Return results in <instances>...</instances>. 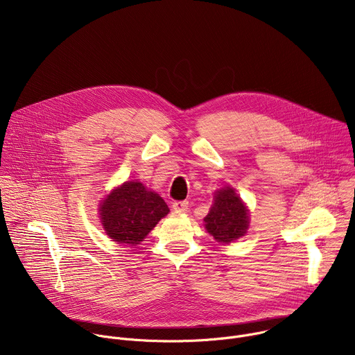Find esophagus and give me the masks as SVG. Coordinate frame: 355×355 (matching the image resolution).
Masks as SVG:
<instances>
[{
  "label": "esophagus",
  "instance_id": "1",
  "mask_svg": "<svg viewBox=\"0 0 355 355\" xmlns=\"http://www.w3.org/2000/svg\"><path fill=\"white\" fill-rule=\"evenodd\" d=\"M173 208L177 212H184L188 209V200H175L173 202Z\"/></svg>",
  "mask_w": 355,
  "mask_h": 355
}]
</instances>
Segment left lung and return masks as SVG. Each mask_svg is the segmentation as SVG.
I'll return each instance as SVG.
<instances>
[{"mask_svg": "<svg viewBox=\"0 0 355 355\" xmlns=\"http://www.w3.org/2000/svg\"><path fill=\"white\" fill-rule=\"evenodd\" d=\"M207 230L219 241L232 243L244 236L248 227V212L233 188L216 193L215 204L205 218Z\"/></svg>", "mask_w": 355, "mask_h": 355, "instance_id": "1", "label": "left lung"}]
</instances>
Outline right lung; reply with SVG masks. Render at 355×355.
<instances>
[{
    "mask_svg": "<svg viewBox=\"0 0 355 355\" xmlns=\"http://www.w3.org/2000/svg\"><path fill=\"white\" fill-rule=\"evenodd\" d=\"M168 212L163 198L130 181L108 195L101 208V222L114 241L136 245Z\"/></svg>",
    "mask_w": 355,
    "mask_h": 355,
    "instance_id": "obj_1",
    "label": "right lung"
}]
</instances>
